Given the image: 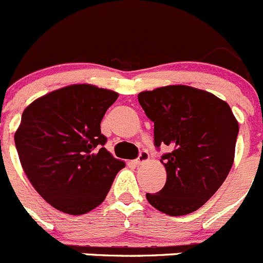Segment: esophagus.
Returning <instances> with one entry per match:
<instances>
[{
	"label": "esophagus",
	"instance_id": "1",
	"mask_svg": "<svg viewBox=\"0 0 263 263\" xmlns=\"http://www.w3.org/2000/svg\"><path fill=\"white\" fill-rule=\"evenodd\" d=\"M146 160H149V153H147L146 150H142V152L140 153L139 158H137V159L135 160V164L140 165V164H142V163L146 162Z\"/></svg>",
	"mask_w": 263,
	"mask_h": 263
}]
</instances>
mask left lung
I'll return each instance as SVG.
<instances>
[{"label": "left lung", "instance_id": "8db88e82", "mask_svg": "<svg viewBox=\"0 0 263 263\" xmlns=\"http://www.w3.org/2000/svg\"><path fill=\"white\" fill-rule=\"evenodd\" d=\"M139 103L154 122L155 146L167 145L162 157L167 172L159 193L146 194L154 208L168 216L199 210L228 177L239 123L226 101L185 85L142 91Z\"/></svg>", "mask_w": 263, "mask_h": 263}]
</instances>
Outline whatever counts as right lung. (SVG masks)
<instances>
[{
    "mask_svg": "<svg viewBox=\"0 0 263 263\" xmlns=\"http://www.w3.org/2000/svg\"><path fill=\"white\" fill-rule=\"evenodd\" d=\"M116 91L82 83L51 91L24 109L15 132L20 163L38 194L80 216L104 202L123 160L104 147L100 123Z\"/></svg>",
    "mask_w": 263,
    "mask_h": 263,
    "instance_id": "add662e5",
    "label": "right lung"
}]
</instances>
